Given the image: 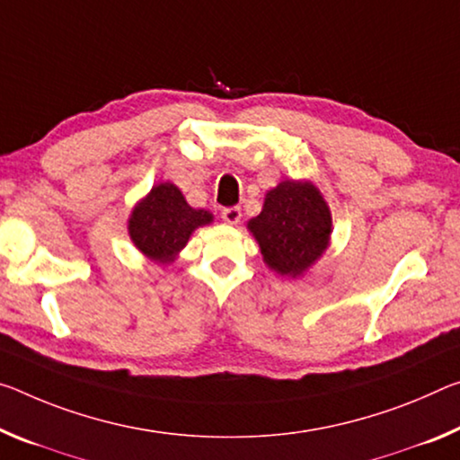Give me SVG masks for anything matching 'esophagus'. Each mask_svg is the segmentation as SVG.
<instances>
[{"instance_id": "obj_1", "label": "esophagus", "mask_w": 460, "mask_h": 460, "mask_svg": "<svg viewBox=\"0 0 460 460\" xmlns=\"http://www.w3.org/2000/svg\"><path fill=\"white\" fill-rule=\"evenodd\" d=\"M223 221L229 225H237L242 221V208L239 207H231V208H223Z\"/></svg>"}]
</instances>
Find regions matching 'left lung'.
Returning <instances> with one entry per match:
<instances>
[{"instance_id":"left-lung-1","label":"left lung","mask_w":460,"mask_h":460,"mask_svg":"<svg viewBox=\"0 0 460 460\" xmlns=\"http://www.w3.org/2000/svg\"><path fill=\"white\" fill-rule=\"evenodd\" d=\"M264 264L272 272L301 279L332 242V210L311 180H282L264 196L261 213L247 221Z\"/></svg>"}]
</instances>
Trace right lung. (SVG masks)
Segmentation results:
<instances>
[{
	"mask_svg": "<svg viewBox=\"0 0 460 460\" xmlns=\"http://www.w3.org/2000/svg\"><path fill=\"white\" fill-rule=\"evenodd\" d=\"M213 221V213L192 208L176 184L159 181L130 210L127 229L145 258L167 266L178 260L196 229Z\"/></svg>",
	"mask_w": 460,
	"mask_h": 460,
	"instance_id": "1",
	"label": "right lung"
}]
</instances>
